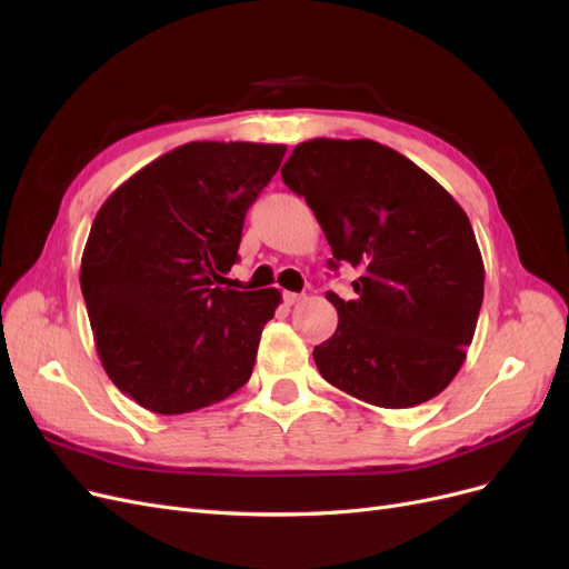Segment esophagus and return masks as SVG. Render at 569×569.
Returning a JSON list of instances; mask_svg holds the SVG:
<instances>
[{
    "mask_svg": "<svg viewBox=\"0 0 569 569\" xmlns=\"http://www.w3.org/2000/svg\"><path fill=\"white\" fill-rule=\"evenodd\" d=\"M302 298H305V295H300V292H288V290L283 292V302L286 305H298Z\"/></svg>",
    "mask_w": 569,
    "mask_h": 569,
    "instance_id": "obj_1",
    "label": "esophagus"
}]
</instances>
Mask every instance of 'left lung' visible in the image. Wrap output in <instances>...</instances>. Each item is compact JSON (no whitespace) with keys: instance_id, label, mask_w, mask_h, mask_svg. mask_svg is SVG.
<instances>
[{"instance_id":"obj_1","label":"left lung","mask_w":569,"mask_h":569,"mask_svg":"<svg viewBox=\"0 0 569 569\" xmlns=\"http://www.w3.org/2000/svg\"><path fill=\"white\" fill-rule=\"evenodd\" d=\"M281 179L323 228L330 269L360 271L353 300L326 295L339 323L313 349L318 372L386 409L432 400L462 367L483 302V260L462 207L372 139L305 141Z\"/></svg>"}]
</instances>
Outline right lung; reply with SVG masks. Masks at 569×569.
<instances>
[{
    "label": "right lung",
    "mask_w": 569,
    "mask_h": 569,
    "mask_svg": "<svg viewBox=\"0 0 569 569\" xmlns=\"http://www.w3.org/2000/svg\"><path fill=\"white\" fill-rule=\"evenodd\" d=\"M286 156L279 143L192 141L146 164L97 211L81 290L120 392L174 416L251 379L277 288L234 290L243 218Z\"/></svg>",
    "instance_id": "obj_1"
}]
</instances>
